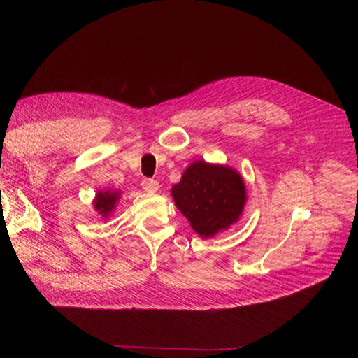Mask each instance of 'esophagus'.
<instances>
[{
    "label": "esophagus",
    "instance_id": "1",
    "mask_svg": "<svg viewBox=\"0 0 358 358\" xmlns=\"http://www.w3.org/2000/svg\"><path fill=\"white\" fill-rule=\"evenodd\" d=\"M142 187L146 192H157L159 189V183L155 179H143Z\"/></svg>",
    "mask_w": 358,
    "mask_h": 358
}]
</instances>
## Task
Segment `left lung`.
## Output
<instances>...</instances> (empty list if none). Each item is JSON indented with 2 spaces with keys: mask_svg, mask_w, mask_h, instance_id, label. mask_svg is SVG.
Instances as JSON below:
<instances>
[{
  "mask_svg": "<svg viewBox=\"0 0 358 358\" xmlns=\"http://www.w3.org/2000/svg\"><path fill=\"white\" fill-rule=\"evenodd\" d=\"M171 196L192 230L208 239L239 221L246 189L234 169L196 161L171 188Z\"/></svg>",
  "mask_w": 358,
  "mask_h": 358,
  "instance_id": "8db88e82",
  "label": "left lung"
}]
</instances>
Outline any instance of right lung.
Wrapping results in <instances>:
<instances>
[{"instance_id": "1", "label": "right lung", "mask_w": 358, "mask_h": 358, "mask_svg": "<svg viewBox=\"0 0 358 358\" xmlns=\"http://www.w3.org/2000/svg\"><path fill=\"white\" fill-rule=\"evenodd\" d=\"M119 196H121V194L117 191H100L94 200V209L99 212L103 218H107V216L115 210Z\"/></svg>"}]
</instances>
